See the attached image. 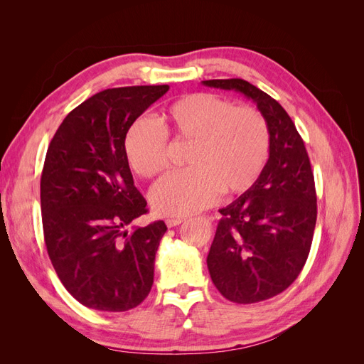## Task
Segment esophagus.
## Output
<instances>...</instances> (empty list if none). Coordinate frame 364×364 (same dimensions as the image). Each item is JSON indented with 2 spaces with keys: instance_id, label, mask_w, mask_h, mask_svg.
Returning <instances> with one entry per match:
<instances>
[{
  "instance_id": "esophagus-1",
  "label": "esophagus",
  "mask_w": 364,
  "mask_h": 364,
  "mask_svg": "<svg viewBox=\"0 0 364 364\" xmlns=\"http://www.w3.org/2000/svg\"><path fill=\"white\" fill-rule=\"evenodd\" d=\"M182 222H183V218H167V220H165V223H167L168 228L179 226Z\"/></svg>"
}]
</instances>
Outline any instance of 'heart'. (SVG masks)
Wrapping results in <instances>:
<instances>
[{"mask_svg":"<svg viewBox=\"0 0 364 364\" xmlns=\"http://www.w3.org/2000/svg\"><path fill=\"white\" fill-rule=\"evenodd\" d=\"M158 127L136 119L124 136L129 167L151 179L167 167V141L185 142L188 170L168 174L150 191L153 211L186 217L211 206L218 193L235 196L255 183L269 158L266 118L252 106H234L208 92L186 94L158 114Z\"/></svg>","mask_w":364,"mask_h":364,"instance_id":"obj_1","label":"heart"}]
</instances>
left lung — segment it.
Segmentation results:
<instances>
[{"instance_id": "obj_1", "label": "left lung", "mask_w": 364, "mask_h": 364, "mask_svg": "<svg viewBox=\"0 0 364 364\" xmlns=\"http://www.w3.org/2000/svg\"><path fill=\"white\" fill-rule=\"evenodd\" d=\"M202 83L243 94L269 124V159L245 194L218 209L222 220L206 258L228 301L261 302L290 287L310 253L317 218L311 164L291 118L269 94L241 79Z\"/></svg>"}]
</instances>
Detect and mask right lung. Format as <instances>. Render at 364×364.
Instances as JSON below:
<instances>
[{"label": "right lung", "mask_w": 364, "mask_h": 364, "mask_svg": "<svg viewBox=\"0 0 364 364\" xmlns=\"http://www.w3.org/2000/svg\"><path fill=\"white\" fill-rule=\"evenodd\" d=\"M168 85L106 90L71 111L47 150L41 211L48 257L63 287L82 305L121 313L149 296L167 226L124 230L147 213L124 155L135 119Z\"/></svg>", "instance_id": "right-lung-1"}]
</instances>
